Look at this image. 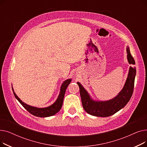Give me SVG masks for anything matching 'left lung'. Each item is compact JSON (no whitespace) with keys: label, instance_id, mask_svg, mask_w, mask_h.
<instances>
[{"label":"left lung","instance_id":"1","mask_svg":"<svg viewBox=\"0 0 147 147\" xmlns=\"http://www.w3.org/2000/svg\"><path fill=\"white\" fill-rule=\"evenodd\" d=\"M126 52L129 64H135V60L131 55L129 46H127ZM136 72L135 67H130L127 79L123 89L116 96L107 101H96L93 99L82 84L79 82L77 83L79 86L84 110L92 115L105 117L110 116L122 109L127 104L132 95Z\"/></svg>","mask_w":147,"mask_h":147}]
</instances>
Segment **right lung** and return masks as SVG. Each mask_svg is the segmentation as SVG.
<instances>
[{
	"instance_id": "1",
	"label": "right lung",
	"mask_w": 147,
	"mask_h": 147,
	"mask_svg": "<svg viewBox=\"0 0 147 147\" xmlns=\"http://www.w3.org/2000/svg\"><path fill=\"white\" fill-rule=\"evenodd\" d=\"M71 79H68L65 80L63 83V84H61L59 94L56 101L50 106H48L47 107H44V108H38L33 106H31L24 103V102H22L18 98V96L16 95V94L15 93L13 88H12V91L13 92V95L16 98V99L20 102V103L24 107V109L27 110L30 113L37 117H50V116H52V115H55L56 113L59 112V111L61 110L62 105H63L64 97L66 89L68 86L69 85V84L71 83Z\"/></svg>"
}]
</instances>
